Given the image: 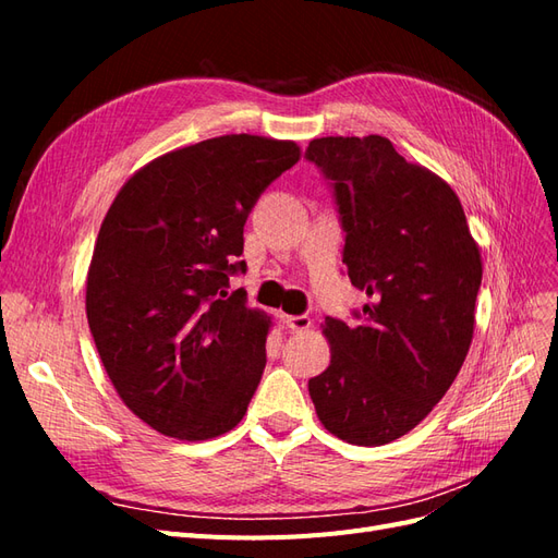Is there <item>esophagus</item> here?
<instances>
[{
  "instance_id": "esophagus-1",
  "label": "esophagus",
  "mask_w": 558,
  "mask_h": 558,
  "mask_svg": "<svg viewBox=\"0 0 558 558\" xmlns=\"http://www.w3.org/2000/svg\"><path fill=\"white\" fill-rule=\"evenodd\" d=\"M281 324L289 328V330H293V332H302V330H307L312 326V318L305 316V314H300V316L281 314Z\"/></svg>"
}]
</instances>
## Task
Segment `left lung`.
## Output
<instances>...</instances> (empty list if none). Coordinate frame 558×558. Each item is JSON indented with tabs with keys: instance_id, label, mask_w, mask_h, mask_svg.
Listing matches in <instances>:
<instances>
[{
	"instance_id": "left-lung-1",
	"label": "left lung",
	"mask_w": 558,
	"mask_h": 558,
	"mask_svg": "<svg viewBox=\"0 0 558 558\" xmlns=\"http://www.w3.org/2000/svg\"><path fill=\"white\" fill-rule=\"evenodd\" d=\"M305 158L330 185L342 263L369 298L353 324L326 316L330 365L310 379V396L340 440L393 442L442 400L468 356L480 248L449 183L386 137H320Z\"/></svg>"
}]
</instances>
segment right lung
I'll return each instance as SVG.
<instances>
[{"mask_svg":"<svg viewBox=\"0 0 558 558\" xmlns=\"http://www.w3.org/2000/svg\"><path fill=\"white\" fill-rule=\"evenodd\" d=\"M298 160L295 142L226 134L148 162L109 207L88 326L118 396L158 433L209 440L246 414L269 318L230 279L246 272L253 205Z\"/></svg>","mask_w":558,"mask_h":558,"instance_id":"right-lung-1","label":"right lung"}]
</instances>
